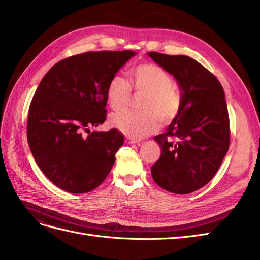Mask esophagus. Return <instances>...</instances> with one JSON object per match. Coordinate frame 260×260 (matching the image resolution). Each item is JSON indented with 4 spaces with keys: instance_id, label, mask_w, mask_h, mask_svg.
<instances>
[{
    "instance_id": "esophagus-1",
    "label": "esophagus",
    "mask_w": 260,
    "mask_h": 260,
    "mask_svg": "<svg viewBox=\"0 0 260 260\" xmlns=\"http://www.w3.org/2000/svg\"><path fill=\"white\" fill-rule=\"evenodd\" d=\"M125 142L128 144H135V143H139L140 141L138 139H132V138H127L125 139Z\"/></svg>"
}]
</instances>
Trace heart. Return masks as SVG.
<instances>
[{
	"label": "heart",
	"mask_w": 260,
	"mask_h": 260,
	"mask_svg": "<svg viewBox=\"0 0 260 260\" xmlns=\"http://www.w3.org/2000/svg\"><path fill=\"white\" fill-rule=\"evenodd\" d=\"M129 82L120 76H114L106 89L108 104L115 112L128 107L132 91L139 99V112H123L112 117V123L132 139L144 138L161 124L175 120L182 106V98L172 85L168 73L155 64H141L129 73Z\"/></svg>",
	"instance_id": "heart-1"
}]
</instances>
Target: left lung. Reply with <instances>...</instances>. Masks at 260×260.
<instances>
[{"mask_svg": "<svg viewBox=\"0 0 260 260\" xmlns=\"http://www.w3.org/2000/svg\"><path fill=\"white\" fill-rule=\"evenodd\" d=\"M149 56L174 76L182 106L166 132L156 136L159 159L151 167L164 190L188 194L206 185L230 145V121L221 83L199 61L184 55L157 52Z\"/></svg>", "mask_w": 260, "mask_h": 260, "instance_id": "left-lung-1", "label": "left lung"}]
</instances>
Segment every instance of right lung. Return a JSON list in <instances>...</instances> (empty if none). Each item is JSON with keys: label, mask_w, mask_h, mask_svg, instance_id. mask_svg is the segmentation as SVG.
<instances>
[{"label": "right lung", "mask_w": 260, "mask_h": 260, "mask_svg": "<svg viewBox=\"0 0 260 260\" xmlns=\"http://www.w3.org/2000/svg\"><path fill=\"white\" fill-rule=\"evenodd\" d=\"M132 51H100L56 62L43 77L31 101L27 139L39 168L69 193L100 186L123 144L117 129L90 131L106 120L109 80Z\"/></svg>", "instance_id": "obj_1"}]
</instances>
